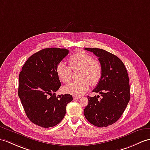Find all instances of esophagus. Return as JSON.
I'll return each instance as SVG.
<instances>
[{
  "label": "esophagus",
  "instance_id": "esophagus-1",
  "mask_svg": "<svg viewBox=\"0 0 150 150\" xmlns=\"http://www.w3.org/2000/svg\"><path fill=\"white\" fill-rule=\"evenodd\" d=\"M73 98H74V100H77V99H79V98H81V97H80V96H74V97H73Z\"/></svg>",
  "mask_w": 150,
  "mask_h": 150
}]
</instances>
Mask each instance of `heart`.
<instances>
[{
    "instance_id": "1",
    "label": "heart",
    "mask_w": 150,
    "mask_h": 150,
    "mask_svg": "<svg viewBox=\"0 0 150 150\" xmlns=\"http://www.w3.org/2000/svg\"><path fill=\"white\" fill-rule=\"evenodd\" d=\"M69 67L64 62L58 64L56 72L64 83H68L72 77V71L79 70L77 81L71 82L64 87V92L74 96H81L88 89L90 85L96 86L100 80L103 68L100 63L93 59L90 54L80 51L69 58Z\"/></svg>"
}]
</instances>
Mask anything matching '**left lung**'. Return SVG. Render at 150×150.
Returning a JSON list of instances; mask_svg holds the SVG:
<instances>
[{"label": "left lung", "instance_id": "obj_1", "mask_svg": "<svg viewBox=\"0 0 150 150\" xmlns=\"http://www.w3.org/2000/svg\"><path fill=\"white\" fill-rule=\"evenodd\" d=\"M98 57L103 68L100 80L93 92L99 96H88L84 109L85 118L92 125L108 127L118 121L130 100L129 79L123 62L115 54L99 48H85Z\"/></svg>", "mask_w": 150, "mask_h": 150}]
</instances>
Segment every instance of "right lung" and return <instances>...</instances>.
Listing matches in <instances>:
<instances>
[{
    "mask_svg": "<svg viewBox=\"0 0 150 150\" xmlns=\"http://www.w3.org/2000/svg\"><path fill=\"white\" fill-rule=\"evenodd\" d=\"M69 53L65 48L51 47L39 51L28 58L19 75L18 96L28 119L44 128L59 123L73 98L70 94L58 95L61 83L56 69Z\"/></svg>",
    "mask_w": 150,
    "mask_h": 150,
    "instance_id": "add662e5",
    "label": "right lung"
}]
</instances>
